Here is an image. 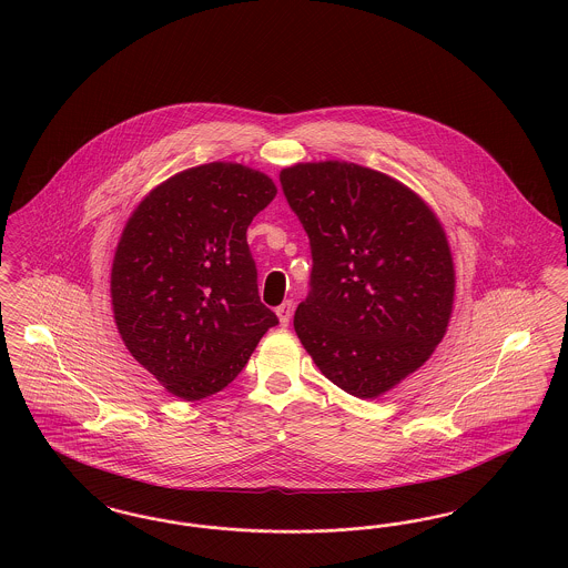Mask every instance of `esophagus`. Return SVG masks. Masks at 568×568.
I'll use <instances>...</instances> for the list:
<instances>
[{
  "label": "esophagus",
  "mask_w": 568,
  "mask_h": 568,
  "mask_svg": "<svg viewBox=\"0 0 568 568\" xmlns=\"http://www.w3.org/2000/svg\"><path fill=\"white\" fill-rule=\"evenodd\" d=\"M292 313H294V302H292V300H285L281 306H276V315H278V322H281V325L290 324Z\"/></svg>",
  "instance_id": "34e87169"
}]
</instances>
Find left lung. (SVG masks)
<instances>
[{
  "instance_id": "1",
  "label": "left lung",
  "mask_w": 568,
  "mask_h": 568,
  "mask_svg": "<svg viewBox=\"0 0 568 568\" xmlns=\"http://www.w3.org/2000/svg\"><path fill=\"white\" fill-rule=\"evenodd\" d=\"M278 179L313 255L297 338L334 385L377 398L445 336L456 294L445 230L415 191L357 163H296Z\"/></svg>"
}]
</instances>
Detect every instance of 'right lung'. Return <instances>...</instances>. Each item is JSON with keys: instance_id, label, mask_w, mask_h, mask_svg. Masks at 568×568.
Listing matches in <instances>:
<instances>
[{"instance_id": "1", "label": "right lung", "mask_w": 568, "mask_h": 568, "mask_svg": "<svg viewBox=\"0 0 568 568\" xmlns=\"http://www.w3.org/2000/svg\"><path fill=\"white\" fill-rule=\"evenodd\" d=\"M274 195L264 172L204 163L158 185L123 227L110 272L114 324L135 362L183 400L232 383L278 324L246 244Z\"/></svg>"}]
</instances>
